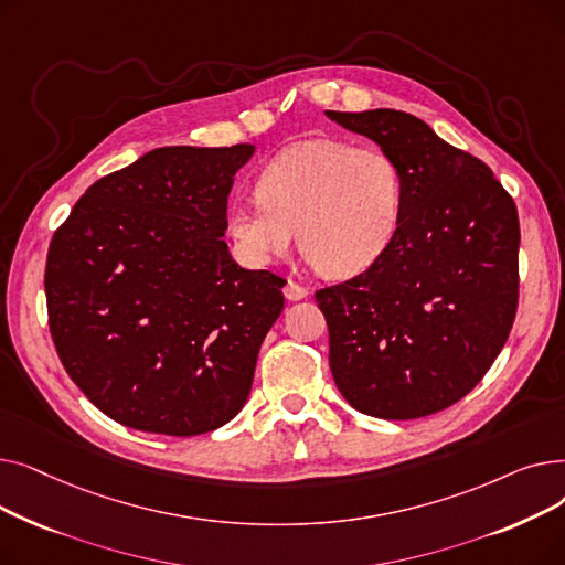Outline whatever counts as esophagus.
<instances>
[{
  "label": "esophagus",
  "instance_id": "esophagus-1",
  "mask_svg": "<svg viewBox=\"0 0 565 565\" xmlns=\"http://www.w3.org/2000/svg\"><path fill=\"white\" fill-rule=\"evenodd\" d=\"M284 295H286V298H288L290 302H298V300H305V298H307L309 288L302 286V284H298V281L288 279V284L284 286Z\"/></svg>",
  "mask_w": 565,
  "mask_h": 565
}]
</instances>
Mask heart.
<instances>
[{
	"instance_id": "obj_1",
	"label": "heart",
	"mask_w": 565,
	"mask_h": 565,
	"mask_svg": "<svg viewBox=\"0 0 565 565\" xmlns=\"http://www.w3.org/2000/svg\"><path fill=\"white\" fill-rule=\"evenodd\" d=\"M403 201V171L387 151L305 139L260 169L254 199L228 203L226 228L254 263L286 254L298 228L300 249L320 275L354 277L396 241Z\"/></svg>"
}]
</instances>
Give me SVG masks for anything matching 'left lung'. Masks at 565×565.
Here are the masks:
<instances>
[{
	"label": "left lung",
	"mask_w": 565,
	"mask_h": 565,
	"mask_svg": "<svg viewBox=\"0 0 565 565\" xmlns=\"http://www.w3.org/2000/svg\"><path fill=\"white\" fill-rule=\"evenodd\" d=\"M373 139L405 181L396 241L375 265L320 288L330 369L343 398L377 419L447 409L507 343L520 288L513 196L479 158L396 109L328 111Z\"/></svg>",
	"instance_id": "1"
}]
</instances>
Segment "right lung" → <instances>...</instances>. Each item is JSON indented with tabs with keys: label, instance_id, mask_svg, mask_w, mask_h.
<instances>
[{
	"label": "right lung",
	"instance_id": "obj_1",
	"mask_svg": "<svg viewBox=\"0 0 565 565\" xmlns=\"http://www.w3.org/2000/svg\"><path fill=\"white\" fill-rule=\"evenodd\" d=\"M254 146H164L103 175L52 235L50 334L109 419L190 437L247 403L260 343L284 309L275 273L245 270L222 235Z\"/></svg>",
	"mask_w": 565,
	"mask_h": 565
}]
</instances>
